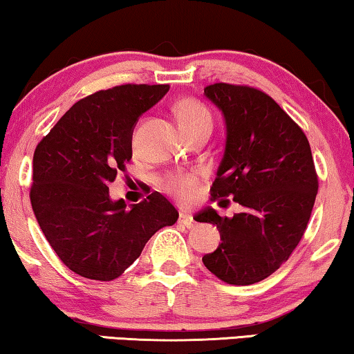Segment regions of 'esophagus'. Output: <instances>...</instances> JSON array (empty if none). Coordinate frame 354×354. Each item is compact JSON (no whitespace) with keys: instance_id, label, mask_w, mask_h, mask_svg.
Wrapping results in <instances>:
<instances>
[{"instance_id":"1","label":"esophagus","mask_w":354,"mask_h":354,"mask_svg":"<svg viewBox=\"0 0 354 354\" xmlns=\"http://www.w3.org/2000/svg\"><path fill=\"white\" fill-rule=\"evenodd\" d=\"M178 223L183 225V227H187V228H192L194 225V220L189 214L180 212V215H178Z\"/></svg>"}]
</instances>
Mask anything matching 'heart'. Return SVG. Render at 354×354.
<instances>
[{
	"label": "heart",
	"mask_w": 354,
	"mask_h": 354,
	"mask_svg": "<svg viewBox=\"0 0 354 354\" xmlns=\"http://www.w3.org/2000/svg\"><path fill=\"white\" fill-rule=\"evenodd\" d=\"M176 116L178 126L185 132L196 129L199 126H212V116L201 102L194 99H180L176 104ZM203 174L199 171L193 172H177L171 174L165 178V187L174 196L180 201H193L198 196L199 180Z\"/></svg>",
	"instance_id": "heart-1"
}]
</instances>
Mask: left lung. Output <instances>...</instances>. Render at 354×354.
<instances>
[{
  "label": "left lung",
  "instance_id": "8db88e82",
  "mask_svg": "<svg viewBox=\"0 0 354 354\" xmlns=\"http://www.w3.org/2000/svg\"><path fill=\"white\" fill-rule=\"evenodd\" d=\"M204 95L227 126L212 199L233 198L243 212L196 214V222L217 225L222 239L203 263L223 283L249 286L274 273L304 236L317 194L313 156L300 126L265 92L215 83Z\"/></svg>",
  "mask_w": 354,
  "mask_h": 354
}]
</instances>
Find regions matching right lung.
<instances>
[{
  "instance_id": "add662e5",
  "label": "right lung",
  "mask_w": 354,
  "mask_h": 354,
  "mask_svg": "<svg viewBox=\"0 0 354 354\" xmlns=\"http://www.w3.org/2000/svg\"><path fill=\"white\" fill-rule=\"evenodd\" d=\"M169 84H122L94 92L60 118L33 155L30 201L39 228L76 274L111 281L136 262L147 241L174 225L178 212L158 192L126 207L111 201L132 158V132Z\"/></svg>"
}]
</instances>
